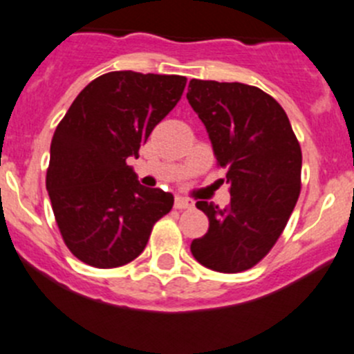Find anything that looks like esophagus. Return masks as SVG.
Wrapping results in <instances>:
<instances>
[{"mask_svg": "<svg viewBox=\"0 0 354 354\" xmlns=\"http://www.w3.org/2000/svg\"><path fill=\"white\" fill-rule=\"evenodd\" d=\"M193 200L187 198V196H176V200H174V207L178 208V210H188V208H193Z\"/></svg>", "mask_w": 354, "mask_h": 354, "instance_id": "34e87169", "label": "esophagus"}]
</instances>
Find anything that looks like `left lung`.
Returning a JSON list of instances; mask_svg holds the SVG:
<instances>
[{"mask_svg": "<svg viewBox=\"0 0 354 354\" xmlns=\"http://www.w3.org/2000/svg\"><path fill=\"white\" fill-rule=\"evenodd\" d=\"M187 98L230 185L225 208L196 202L208 232L189 249L200 265L241 273L258 265L283 232L300 195L302 149L285 110L263 89L192 80Z\"/></svg>", "mask_w": 354, "mask_h": 354, "instance_id": "8db88e82", "label": "left lung"}]
</instances>
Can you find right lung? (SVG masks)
Here are the masks:
<instances>
[{"instance_id": "obj_1", "label": "right lung", "mask_w": 354, "mask_h": 354, "mask_svg": "<svg viewBox=\"0 0 354 354\" xmlns=\"http://www.w3.org/2000/svg\"><path fill=\"white\" fill-rule=\"evenodd\" d=\"M185 76L113 71L88 84L55 129L46 187L61 236L80 261L117 268L146 248L173 195L127 165L180 102Z\"/></svg>"}]
</instances>
